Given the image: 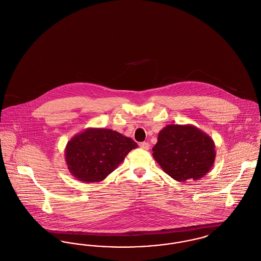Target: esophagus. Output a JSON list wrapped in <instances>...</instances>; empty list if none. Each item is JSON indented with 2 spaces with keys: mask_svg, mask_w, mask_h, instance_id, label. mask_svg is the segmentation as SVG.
I'll return each mask as SVG.
<instances>
[{
  "mask_svg": "<svg viewBox=\"0 0 261 261\" xmlns=\"http://www.w3.org/2000/svg\"><path fill=\"white\" fill-rule=\"evenodd\" d=\"M140 148L143 149H146L148 150L149 149V144L147 142H143V143H140Z\"/></svg>",
  "mask_w": 261,
  "mask_h": 261,
  "instance_id": "1",
  "label": "esophagus"
}]
</instances>
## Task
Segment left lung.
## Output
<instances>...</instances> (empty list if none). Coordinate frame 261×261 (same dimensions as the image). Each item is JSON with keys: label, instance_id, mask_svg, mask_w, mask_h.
<instances>
[{"label": "left lung", "instance_id": "left-lung-1", "mask_svg": "<svg viewBox=\"0 0 261 261\" xmlns=\"http://www.w3.org/2000/svg\"><path fill=\"white\" fill-rule=\"evenodd\" d=\"M152 156L163 171L178 182L199 180L213 166L215 144L192 124H169L162 129Z\"/></svg>", "mask_w": 261, "mask_h": 261}]
</instances>
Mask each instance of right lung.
I'll use <instances>...</instances> for the list:
<instances>
[{"label":"right lung","instance_id":"obj_1","mask_svg":"<svg viewBox=\"0 0 261 261\" xmlns=\"http://www.w3.org/2000/svg\"><path fill=\"white\" fill-rule=\"evenodd\" d=\"M137 147L131 138L112 129L91 127L67 142L64 158L77 180L94 183L106 179Z\"/></svg>","mask_w":261,"mask_h":261}]
</instances>
